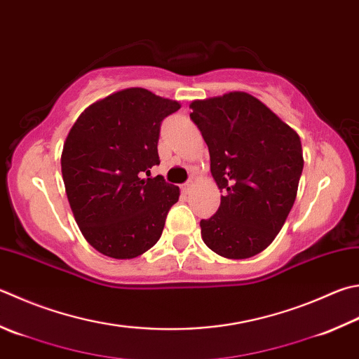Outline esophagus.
<instances>
[{
    "label": "esophagus",
    "mask_w": 359,
    "mask_h": 359,
    "mask_svg": "<svg viewBox=\"0 0 359 359\" xmlns=\"http://www.w3.org/2000/svg\"><path fill=\"white\" fill-rule=\"evenodd\" d=\"M191 187H192V181H187L186 184H182V191L189 192V191H191Z\"/></svg>",
    "instance_id": "34e87169"
}]
</instances>
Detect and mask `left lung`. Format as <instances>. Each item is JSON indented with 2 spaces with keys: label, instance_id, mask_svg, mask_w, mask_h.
Returning <instances> with one entry per match:
<instances>
[{
  "label": "left lung",
  "instance_id": "left-lung-1",
  "mask_svg": "<svg viewBox=\"0 0 359 359\" xmlns=\"http://www.w3.org/2000/svg\"><path fill=\"white\" fill-rule=\"evenodd\" d=\"M220 192L212 217L200 222L206 245L228 259L267 248L294 206L303 170L299 134L245 92L191 103Z\"/></svg>",
  "mask_w": 359,
  "mask_h": 359
}]
</instances>
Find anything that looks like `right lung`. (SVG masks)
Returning <instances> with one entry per match:
<instances>
[{
	"instance_id": "add662e5",
	"label": "right lung",
	"mask_w": 359,
	"mask_h": 359,
	"mask_svg": "<svg viewBox=\"0 0 359 359\" xmlns=\"http://www.w3.org/2000/svg\"><path fill=\"white\" fill-rule=\"evenodd\" d=\"M181 107L140 87L90 104L64 142L60 167L81 233L109 258L131 259L156 243L180 187L158 175L161 123Z\"/></svg>"
}]
</instances>
